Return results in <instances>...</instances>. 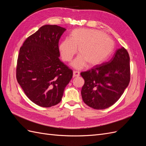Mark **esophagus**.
<instances>
[{"instance_id": "34e87169", "label": "esophagus", "mask_w": 146, "mask_h": 146, "mask_svg": "<svg viewBox=\"0 0 146 146\" xmlns=\"http://www.w3.org/2000/svg\"><path fill=\"white\" fill-rule=\"evenodd\" d=\"M73 75H74V77H78L80 76V72L78 71H77V70H74Z\"/></svg>"}]
</instances>
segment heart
<instances>
[{"label":"heart","mask_w":146,"mask_h":146,"mask_svg":"<svg viewBox=\"0 0 146 146\" xmlns=\"http://www.w3.org/2000/svg\"><path fill=\"white\" fill-rule=\"evenodd\" d=\"M79 55L71 63L77 69L100 64L111 54L114 48L113 39L99 30L86 29H75L61 42L59 50L64 61L72 60L77 52Z\"/></svg>","instance_id":"heart-1"}]
</instances>
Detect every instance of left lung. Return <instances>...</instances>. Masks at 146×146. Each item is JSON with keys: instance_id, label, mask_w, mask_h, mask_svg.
<instances>
[{"instance_id": "obj_1", "label": "left lung", "mask_w": 146, "mask_h": 146, "mask_svg": "<svg viewBox=\"0 0 146 146\" xmlns=\"http://www.w3.org/2000/svg\"><path fill=\"white\" fill-rule=\"evenodd\" d=\"M85 80L81 91L84 102L96 110H104L121 98L130 80V56L122 47L108 62L96 65L80 73Z\"/></svg>"}]
</instances>
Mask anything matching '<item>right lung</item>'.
Returning <instances> with one entry per match:
<instances>
[{
    "mask_svg": "<svg viewBox=\"0 0 146 146\" xmlns=\"http://www.w3.org/2000/svg\"><path fill=\"white\" fill-rule=\"evenodd\" d=\"M66 29L45 25L30 35L20 48L16 78L27 98L42 107L60 103L72 70L59 59L58 42Z\"/></svg>",
    "mask_w": 146,
    "mask_h": 146,
    "instance_id": "1",
    "label": "right lung"
}]
</instances>
